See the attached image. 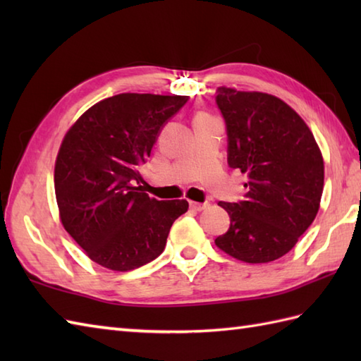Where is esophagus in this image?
<instances>
[{"mask_svg": "<svg viewBox=\"0 0 361 361\" xmlns=\"http://www.w3.org/2000/svg\"><path fill=\"white\" fill-rule=\"evenodd\" d=\"M189 206H190V209L192 211H203V209H206L208 208V203H198V202H190L189 203Z\"/></svg>", "mask_w": 361, "mask_h": 361, "instance_id": "esophagus-1", "label": "esophagus"}]
</instances>
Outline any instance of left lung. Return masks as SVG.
Here are the masks:
<instances>
[{"instance_id":"left-lung-1","label":"left lung","mask_w":361,"mask_h":361,"mask_svg":"<svg viewBox=\"0 0 361 361\" xmlns=\"http://www.w3.org/2000/svg\"><path fill=\"white\" fill-rule=\"evenodd\" d=\"M228 130V164L247 173V200L219 202L231 219L216 245L247 264H267L295 247L315 220L324 161L304 119L282 99L219 87Z\"/></svg>"}]
</instances>
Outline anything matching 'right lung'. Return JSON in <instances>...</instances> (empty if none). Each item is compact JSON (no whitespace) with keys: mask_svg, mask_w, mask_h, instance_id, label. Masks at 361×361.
Returning <instances> with one entry per match:
<instances>
[{"mask_svg":"<svg viewBox=\"0 0 361 361\" xmlns=\"http://www.w3.org/2000/svg\"><path fill=\"white\" fill-rule=\"evenodd\" d=\"M186 102L176 94H116L90 106L63 136L54 167L59 216L93 262L130 271L164 251L189 203L157 200L136 183L159 128Z\"/></svg>","mask_w":361,"mask_h":361,"instance_id":"right-lung-1","label":"right lung"}]
</instances>
